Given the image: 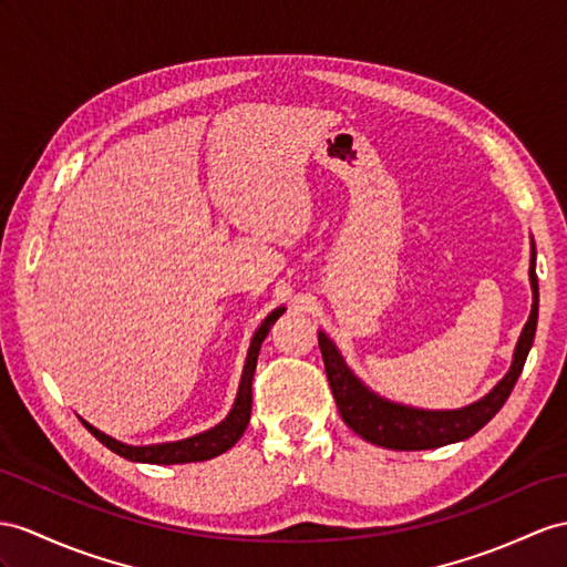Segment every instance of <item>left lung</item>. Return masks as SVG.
I'll return each instance as SVG.
<instances>
[{"label":"left lung","mask_w":567,"mask_h":567,"mask_svg":"<svg viewBox=\"0 0 567 567\" xmlns=\"http://www.w3.org/2000/svg\"><path fill=\"white\" fill-rule=\"evenodd\" d=\"M529 281H532L534 302H532L529 320L524 324L515 347L513 365H509L507 375L495 384L486 396H481L478 402L468 404L464 409L427 411V409L394 404L390 399L378 396L353 375L347 361L341 358L339 349L334 347V341H331L324 331H320L317 339H320L327 380H329L331 394L337 399L343 423H347L355 435H361L372 445H380L388 450H406V452L452 445L478 433L481 427L486 425L507 402V396L513 392L519 372L524 368V361H527L529 349L534 343L536 320H538V281H536L534 243H532V259H529Z\"/></svg>","instance_id":"left-lung-1"}]
</instances>
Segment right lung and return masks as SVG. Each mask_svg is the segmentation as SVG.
I'll list each match as a JSON object with an SVG mask.
<instances>
[{"mask_svg": "<svg viewBox=\"0 0 567 567\" xmlns=\"http://www.w3.org/2000/svg\"><path fill=\"white\" fill-rule=\"evenodd\" d=\"M286 308H276L267 315V320L259 324V329L255 331V337L250 341V351H247V361H245V370L240 378V388H238V396L236 404H233L228 416L220 421L218 425H214L212 431H204L199 435H192L185 440H177V443H163V445H124L120 440L110 437L105 433H101L99 427H93L91 423L81 421L93 437H99L101 443L113 450L120 457L130 460V462H144V464H189V462H204V460H214L218 454H224L226 450H230L233 445L238 443L243 437L247 423H250V413H252V378H255V368H257V355L261 349V341L267 339L271 324L279 320Z\"/></svg>", "mask_w": 567, "mask_h": 567, "instance_id": "add662e5", "label": "right lung"}]
</instances>
